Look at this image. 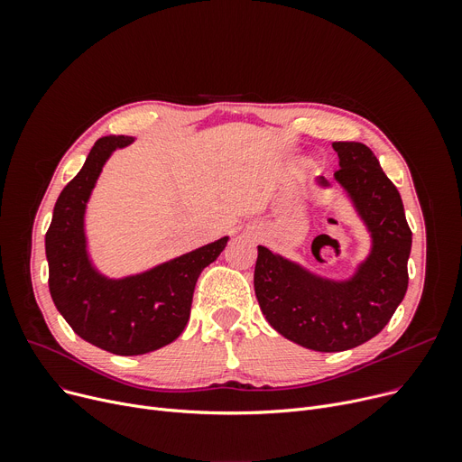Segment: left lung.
<instances>
[{"instance_id": "1", "label": "left lung", "mask_w": 462, "mask_h": 462, "mask_svg": "<svg viewBox=\"0 0 462 462\" xmlns=\"http://www.w3.org/2000/svg\"><path fill=\"white\" fill-rule=\"evenodd\" d=\"M341 183L373 236V251L352 279L329 281L258 245L254 292L265 320L317 352H343L378 335L408 288L411 230L401 194L361 142H333ZM320 185H328L324 178Z\"/></svg>"}]
</instances>
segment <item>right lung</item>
<instances>
[{"label": "right lung", "instance_id": "obj_1", "mask_svg": "<svg viewBox=\"0 0 462 462\" xmlns=\"http://www.w3.org/2000/svg\"><path fill=\"white\" fill-rule=\"evenodd\" d=\"M133 142L105 136L95 142L80 172L61 190L44 237L48 288L61 317L84 341L117 356L148 354L170 345L189 322L194 286L228 237L157 268L112 281L97 273L86 253L84 211L103 164Z\"/></svg>", "mask_w": 462, "mask_h": 462}]
</instances>
